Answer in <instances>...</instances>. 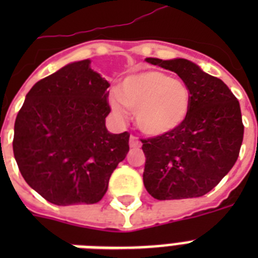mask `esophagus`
Instances as JSON below:
<instances>
[{"instance_id":"34e87169","label":"esophagus","mask_w":258,"mask_h":258,"mask_svg":"<svg viewBox=\"0 0 258 258\" xmlns=\"http://www.w3.org/2000/svg\"><path fill=\"white\" fill-rule=\"evenodd\" d=\"M130 147L131 149H139L141 147V142H139V139L137 137H134V135L130 137Z\"/></svg>"}]
</instances>
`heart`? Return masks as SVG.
<instances>
[{
    "mask_svg": "<svg viewBox=\"0 0 258 258\" xmlns=\"http://www.w3.org/2000/svg\"><path fill=\"white\" fill-rule=\"evenodd\" d=\"M125 107L135 112V121L142 133L159 137L178 128L187 117L191 107L188 87L159 71L130 75L123 80L119 92L111 95V108L119 117Z\"/></svg>",
    "mask_w": 258,
    "mask_h": 258,
    "instance_id": "1",
    "label": "heart"
}]
</instances>
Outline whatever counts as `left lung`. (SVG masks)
I'll return each mask as SVG.
<instances>
[{
    "instance_id": "1",
    "label": "left lung",
    "mask_w": 258,
    "mask_h": 258,
    "mask_svg": "<svg viewBox=\"0 0 258 258\" xmlns=\"http://www.w3.org/2000/svg\"><path fill=\"white\" fill-rule=\"evenodd\" d=\"M146 61L175 72L191 93L190 112L178 128L142 139L146 190L159 201L205 196L238 158L244 139L240 103L221 79L186 58Z\"/></svg>"
}]
</instances>
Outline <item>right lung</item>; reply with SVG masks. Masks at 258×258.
I'll return each instance as SVG.
<instances>
[{"mask_svg": "<svg viewBox=\"0 0 258 258\" xmlns=\"http://www.w3.org/2000/svg\"><path fill=\"white\" fill-rule=\"evenodd\" d=\"M89 64V58L70 62L36 83L14 123L21 175L58 206L99 202L130 150L128 133L105 127L109 84Z\"/></svg>", "mask_w": 258, "mask_h": 258, "instance_id": "add662e5", "label": "right lung"}]
</instances>
